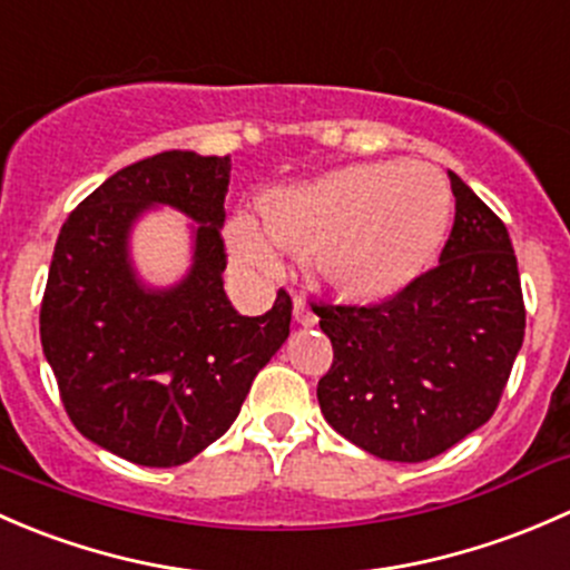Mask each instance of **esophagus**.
I'll list each match as a JSON object with an SVG mask.
<instances>
[{"label":"esophagus","instance_id":"1","mask_svg":"<svg viewBox=\"0 0 570 570\" xmlns=\"http://www.w3.org/2000/svg\"><path fill=\"white\" fill-rule=\"evenodd\" d=\"M293 318H296V324L302 326H313L315 321H318V315L307 307V302H304L302 296H296L293 298Z\"/></svg>","mask_w":570,"mask_h":570}]
</instances>
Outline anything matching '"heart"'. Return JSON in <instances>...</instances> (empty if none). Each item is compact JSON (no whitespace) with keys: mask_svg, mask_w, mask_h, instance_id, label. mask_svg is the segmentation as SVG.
<instances>
[{"mask_svg":"<svg viewBox=\"0 0 570 570\" xmlns=\"http://www.w3.org/2000/svg\"><path fill=\"white\" fill-rule=\"evenodd\" d=\"M450 203L448 180L431 164H351L268 197L266 234L249 216H236L230 246L246 266L268 272L277 266L272 237L285 249L309 252L315 274L334 291L379 298L420 274L448 230Z\"/></svg>","mask_w":570,"mask_h":570,"instance_id":"b5f03b06","label":"heart"}]
</instances>
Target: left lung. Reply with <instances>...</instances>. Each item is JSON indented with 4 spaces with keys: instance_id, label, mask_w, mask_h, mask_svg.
I'll return each mask as SVG.
<instances>
[{
    "instance_id": "left-lung-1",
    "label": "left lung",
    "mask_w": 570,
    "mask_h": 570,
    "mask_svg": "<svg viewBox=\"0 0 570 570\" xmlns=\"http://www.w3.org/2000/svg\"><path fill=\"white\" fill-rule=\"evenodd\" d=\"M455 222L439 266L375 304L321 302L334 362L326 422L384 461L436 459L491 420L524 343L508 227L455 173Z\"/></svg>"
}]
</instances>
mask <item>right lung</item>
<instances>
[{"label": "right lung", "instance_id": "1", "mask_svg": "<svg viewBox=\"0 0 570 570\" xmlns=\"http://www.w3.org/2000/svg\"><path fill=\"white\" fill-rule=\"evenodd\" d=\"M230 156L164 150L117 169L68 216L40 307V343L81 436L139 466H180L236 422L257 371L291 334V296L242 315L222 283ZM190 219L178 284L138 277L130 233L145 213Z\"/></svg>", "mask_w": 570, "mask_h": 570}]
</instances>
